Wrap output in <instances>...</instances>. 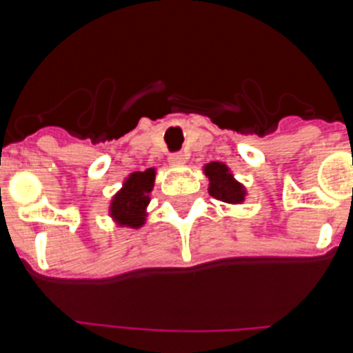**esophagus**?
<instances>
[{"label":"esophagus","instance_id":"34e87169","mask_svg":"<svg viewBox=\"0 0 353 353\" xmlns=\"http://www.w3.org/2000/svg\"><path fill=\"white\" fill-rule=\"evenodd\" d=\"M168 161H170L171 164H183V162L187 161V154H183V152H176V154H171L170 157H168Z\"/></svg>","mask_w":353,"mask_h":353}]
</instances>
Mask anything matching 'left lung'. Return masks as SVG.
Instances as JSON below:
<instances>
[{
	"label": "left lung",
	"mask_w": 353,
	"mask_h": 353,
	"mask_svg": "<svg viewBox=\"0 0 353 353\" xmlns=\"http://www.w3.org/2000/svg\"><path fill=\"white\" fill-rule=\"evenodd\" d=\"M205 174L210 180V185H208V192L210 196H214L215 199L224 201V203H242L245 198L244 187L240 185L233 174L230 173V170L226 168V164L223 162H210L205 166Z\"/></svg>",
	"instance_id": "left-lung-1"
}]
</instances>
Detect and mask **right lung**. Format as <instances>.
Returning <instances> with one entry per match:
<instances>
[{
    "label": "right lung",
    "instance_id": "right-lung-1",
    "mask_svg": "<svg viewBox=\"0 0 353 353\" xmlns=\"http://www.w3.org/2000/svg\"><path fill=\"white\" fill-rule=\"evenodd\" d=\"M155 180V170L132 173L123 183V189L111 201V217L121 226L139 228L145 224V208L148 205V192Z\"/></svg>",
    "mask_w": 353,
    "mask_h": 353
}]
</instances>
